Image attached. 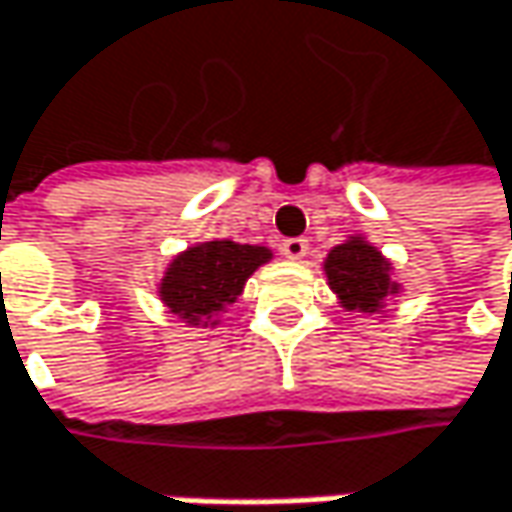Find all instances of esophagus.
I'll list each match as a JSON object with an SVG mask.
<instances>
[{
    "label": "esophagus",
    "mask_w": 512,
    "mask_h": 512,
    "mask_svg": "<svg viewBox=\"0 0 512 512\" xmlns=\"http://www.w3.org/2000/svg\"><path fill=\"white\" fill-rule=\"evenodd\" d=\"M281 252H284V257H290V260H302L307 255V240L304 237H290V240L281 243Z\"/></svg>",
    "instance_id": "esophagus-1"
}]
</instances>
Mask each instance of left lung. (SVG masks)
<instances>
[{
    "mask_svg": "<svg viewBox=\"0 0 512 512\" xmlns=\"http://www.w3.org/2000/svg\"><path fill=\"white\" fill-rule=\"evenodd\" d=\"M328 287L354 313H378L401 290L393 281V263L363 237H349L325 257Z\"/></svg>",
    "mask_w": 512,
    "mask_h": 512,
    "instance_id": "left-lung-1",
    "label": "left lung"
}]
</instances>
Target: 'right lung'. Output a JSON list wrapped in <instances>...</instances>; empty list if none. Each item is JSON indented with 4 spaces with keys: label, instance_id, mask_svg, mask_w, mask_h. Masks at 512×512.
<instances>
[{
    "label": "right lung",
    "instance_id": "1",
    "mask_svg": "<svg viewBox=\"0 0 512 512\" xmlns=\"http://www.w3.org/2000/svg\"><path fill=\"white\" fill-rule=\"evenodd\" d=\"M269 260L272 252L266 246L234 240L190 246L166 266L158 284L161 302L187 325H216L213 316L237 302L249 275Z\"/></svg>",
    "mask_w": 512,
    "mask_h": 512
}]
</instances>
